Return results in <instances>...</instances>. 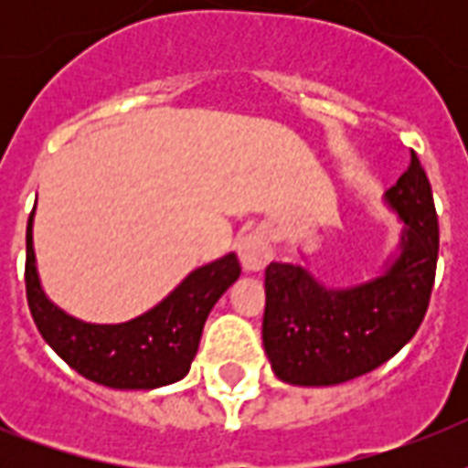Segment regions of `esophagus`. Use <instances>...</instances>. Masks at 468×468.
Instances as JSON below:
<instances>
[{
  "label": "esophagus",
  "instance_id": "34e87169",
  "mask_svg": "<svg viewBox=\"0 0 468 468\" xmlns=\"http://www.w3.org/2000/svg\"><path fill=\"white\" fill-rule=\"evenodd\" d=\"M238 255H240L242 270L245 271H262L271 260L270 238L262 228L250 230L238 240Z\"/></svg>",
  "mask_w": 468,
  "mask_h": 468
}]
</instances>
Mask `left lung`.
I'll return each mask as SVG.
<instances>
[{"label":"left lung","instance_id":"1","mask_svg":"<svg viewBox=\"0 0 468 468\" xmlns=\"http://www.w3.org/2000/svg\"><path fill=\"white\" fill-rule=\"evenodd\" d=\"M384 198L403 220L400 252L384 274L327 289L301 264L264 270V352L286 384H345L388 362L418 333L435 284L440 226L415 153Z\"/></svg>","mask_w":468,"mask_h":468}]
</instances>
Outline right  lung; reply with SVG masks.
<instances>
[{
  "mask_svg": "<svg viewBox=\"0 0 468 468\" xmlns=\"http://www.w3.org/2000/svg\"><path fill=\"white\" fill-rule=\"evenodd\" d=\"M240 277L235 252L204 264L184 279L167 299L138 318L97 325L55 306L40 286L33 252V213L26 228V299L43 340L65 362L109 388H160L189 374L216 301Z\"/></svg>",
  "mask_w": 468,
  "mask_h": 468,
  "instance_id": "right-lung-1",
  "label": "right lung"
}]
</instances>
